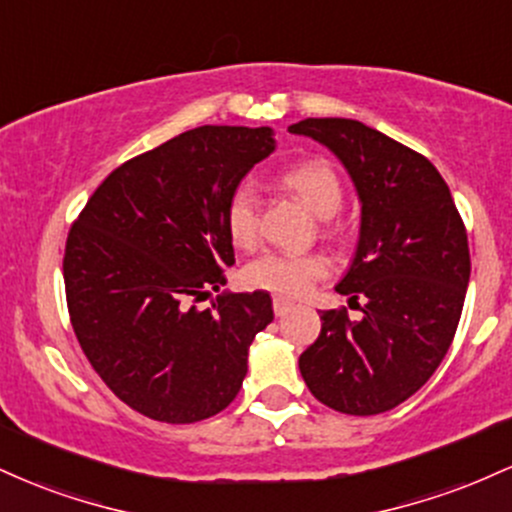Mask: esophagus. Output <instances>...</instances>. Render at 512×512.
Returning a JSON list of instances; mask_svg holds the SVG:
<instances>
[{"label":"esophagus","mask_w":512,"mask_h":512,"mask_svg":"<svg viewBox=\"0 0 512 512\" xmlns=\"http://www.w3.org/2000/svg\"><path fill=\"white\" fill-rule=\"evenodd\" d=\"M291 308H293V303L289 301V298H281V296L274 298V315L276 317H284Z\"/></svg>","instance_id":"1"}]
</instances>
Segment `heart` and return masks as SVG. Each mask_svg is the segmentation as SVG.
<instances>
[{
  "label": "heart",
  "mask_w": 512,
  "mask_h": 512,
  "mask_svg": "<svg viewBox=\"0 0 512 512\" xmlns=\"http://www.w3.org/2000/svg\"><path fill=\"white\" fill-rule=\"evenodd\" d=\"M284 185L296 192L320 219H330L344 202L339 175L327 163H301L284 173ZM262 197L252 182H240L226 202V231L236 248H252L260 236ZM330 274V262L317 252L291 255V252H264L245 267V281L252 289L276 296L298 298L313 289L315 281Z\"/></svg>",
  "instance_id": "obj_1"
}]
</instances>
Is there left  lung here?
Returning a JSON list of instances; mask_svg holds the SVG:
<instances>
[{"instance_id": "8db88e82", "label": "left lung", "mask_w": 512, "mask_h": 512, "mask_svg": "<svg viewBox=\"0 0 512 512\" xmlns=\"http://www.w3.org/2000/svg\"><path fill=\"white\" fill-rule=\"evenodd\" d=\"M293 134L325 144L361 199V233L337 284L366 298L361 320L325 310L322 330L298 358L308 390L351 416L395 409L448 354L469 284L467 231L440 173L426 156L346 117H308Z\"/></svg>"}]
</instances>
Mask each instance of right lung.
Instances as JSON below:
<instances>
[{
    "label": "right lung",
    "instance_id": "right-lung-1",
    "mask_svg": "<svg viewBox=\"0 0 512 512\" xmlns=\"http://www.w3.org/2000/svg\"><path fill=\"white\" fill-rule=\"evenodd\" d=\"M274 151L269 127L204 125L134 156L72 223L64 289L76 339L127 407L166 424L226 409L274 320L267 291L221 293L236 264L226 202Z\"/></svg>",
    "mask_w": 512,
    "mask_h": 512
}]
</instances>
